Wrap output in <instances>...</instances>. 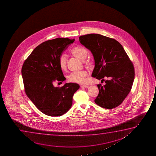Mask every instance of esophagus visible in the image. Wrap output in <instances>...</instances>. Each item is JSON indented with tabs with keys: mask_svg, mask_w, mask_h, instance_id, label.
<instances>
[{
	"mask_svg": "<svg viewBox=\"0 0 156 156\" xmlns=\"http://www.w3.org/2000/svg\"><path fill=\"white\" fill-rule=\"evenodd\" d=\"M80 87H83V88H88V87H89V86H86V85H81V86H80Z\"/></svg>",
	"mask_w": 156,
	"mask_h": 156,
	"instance_id": "obj_1",
	"label": "esophagus"
}]
</instances>
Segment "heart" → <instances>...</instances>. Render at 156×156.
Returning <instances> with one entry per match:
<instances>
[{
    "instance_id": "b5f03b06",
    "label": "heart",
    "mask_w": 156,
    "mask_h": 156,
    "mask_svg": "<svg viewBox=\"0 0 156 156\" xmlns=\"http://www.w3.org/2000/svg\"><path fill=\"white\" fill-rule=\"evenodd\" d=\"M73 55L83 61L87 55V50L82 46H77L73 48L71 51ZM67 58L65 54H62L58 58V65L60 69L63 71L66 70ZM87 76V73L85 70L76 71L71 73L68 76L69 80L76 83H83L85 82V78Z\"/></svg>"
}]
</instances>
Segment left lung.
<instances>
[{
	"label": "left lung",
	"instance_id": "obj_1",
	"mask_svg": "<svg viewBox=\"0 0 156 156\" xmlns=\"http://www.w3.org/2000/svg\"><path fill=\"white\" fill-rule=\"evenodd\" d=\"M79 41L90 50L94 56L95 67L92 77L105 85L98 84L96 105L105 109L119 105L132 89L135 77L132 62L122 45L115 39L101 34H90L81 36ZM105 77L110 78L105 81Z\"/></svg>",
	"mask_w": 156,
	"mask_h": 156
}]
</instances>
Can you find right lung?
Instances as JSON below:
<instances>
[{
  "label": "right lung",
  "instance_id": "1",
  "mask_svg": "<svg viewBox=\"0 0 156 156\" xmlns=\"http://www.w3.org/2000/svg\"><path fill=\"white\" fill-rule=\"evenodd\" d=\"M75 39L58 38L41 43L25 60L21 73L24 90L39 110L52 117L66 113L73 105V94L79 88L69 83L55 87V81L66 78L58 65V58Z\"/></svg>",
  "mask_w": 156,
  "mask_h": 156
}]
</instances>
